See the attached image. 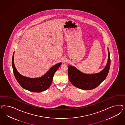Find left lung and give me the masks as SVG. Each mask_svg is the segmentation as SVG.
Listing matches in <instances>:
<instances>
[{"label": "left lung", "mask_w": 125, "mask_h": 125, "mask_svg": "<svg viewBox=\"0 0 125 125\" xmlns=\"http://www.w3.org/2000/svg\"><path fill=\"white\" fill-rule=\"evenodd\" d=\"M108 58L106 65L100 72L93 74H86L80 71L76 67L69 65L68 75L69 80L74 86L79 88L90 90L96 88L104 81L109 73L110 65V53L109 49Z\"/></svg>", "instance_id": "left-lung-1"}]
</instances>
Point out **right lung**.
Listing matches in <instances>:
<instances>
[{"mask_svg":"<svg viewBox=\"0 0 125 125\" xmlns=\"http://www.w3.org/2000/svg\"><path fill=\"white\" fill-rule=\"evenodd\" d=\"M14 52L12 56V65L16 81L23 88L32 92L41 93L48 89L52 83L55 73L62 64V62H59L55 65L41 77L29 78L21 75L17 71L14 64Z\"/></svg>","mask_w":125,"mask_h":125,"instance_id":"right-lung-1","label":"right lung"}]
</instances>
